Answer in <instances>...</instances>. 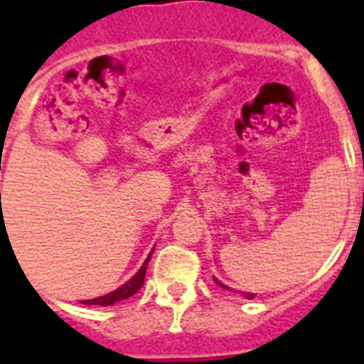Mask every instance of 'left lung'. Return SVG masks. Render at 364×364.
Instances as JSON below:
<instances>
[{
    "label": "left lung",
    "mask_w": 364,
    "mask_h": 364,
    "mask_svg": "<svg viewBox=\"0 0 364 364\" xmlns=\"http://www.w3.org/2000/svg\"><path fill=\"white\" fill-rule=\"evenodd\" d=\"M215 282H217V279H215ZM217 283H219V282H217ZM219 285H221V287H225L223 283H219ZM253 296H255V294H247V299H253Z\"/></svg>",
    "instance_id": "obj_1"
}]
</instances>
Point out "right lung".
<instances>
[{
	"mask_svg": "<svg viewBox=\"0 0 364 364\" xmlns=\"http://www.w3.org/2000/svg\"><path fill=\"white\" fill-rule=\"evenodd\" d=\"M149 259H151V255L147 257V260L143 262V266L139 268L136 276L132 277L130 282H126L122 287H119L113 293L105 294V296H100V299H92V300H85V304H98V306H111L115 304V302H121V300L128 299L132 294H136L139 289H141L143 282H145V272H147V264Z\"/></svg>",
	"mask_w": 364,
	"mask_h": 364,
	"instance_id": "add662e5",
	"label": "right lung"
}]
</instances>
